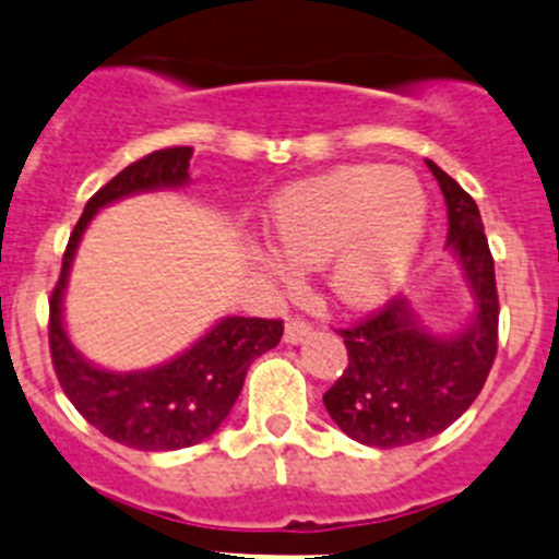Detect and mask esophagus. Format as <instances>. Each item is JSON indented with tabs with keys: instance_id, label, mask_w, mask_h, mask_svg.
I'll return each instance as SVG.
<instances>
[{
	"instance_id": "34e87169",
	"label": "esophagus",
	"mask_w": 559,
	"mask_h": 559,
	"mask_svg": "<svg viewBox=\"0 0 559 559\" xmlns=\"http://www.w3.org/2000/svg\"><path fill=\"white\" fill-rule=\"evenodd\" d=\"M306 335H311V322H308V319L292 317L289 322H286V330H284L286 344H297V341H302Z\"/></svg>"
}]
</instances>
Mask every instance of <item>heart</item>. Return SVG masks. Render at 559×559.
<instances>
[{"instance_id": "heart-1", "label": "heart", "mask_w": 559, "mask_h": 559, "mask_svg": "<svg viewBox=\"0 0 559 559\" xmlns=\"http://www.w3.org/2000/svg\"><path fill=\"white\" fill-rule=\"evenodd\" d=\"M426 229L415 177L377 164L338 166L284 188L270 204L275 253L264 267L289 284L292 267L330 259V286L349 306H371L399 286Z\"/></svg>"}]
</instances>
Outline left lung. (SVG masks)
Masks as SVG:
<instances>
[{
  "mask_svg": "<svg viewBox=\"0 0 559 559\" xmlns=\"http://www.w3.org/2000/svg\"><path fill=\"white\" fill-rule=\"evenodd\" d=\"M426 164L448 204V246L478 306L473 324L448 341L417 328L401 297L338 330L349 362L322 399L338 429L368 448L415 445L445 431L478 399L497 357L500 297L478 204L440 166Z\"/></svg>",
  "mask_w": 559,
  "mask_h": 559,
  "instance_id": "left-lung-1",
  "label": "left lung"
}]
</instances>
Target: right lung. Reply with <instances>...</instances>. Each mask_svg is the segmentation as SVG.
<instances>
[{
	"mask_svg": "<svg viewBox=\"0 0 559 559\" xmlns=\"http://www.w3.org/2000/svg\"><path fill=\"white\" fill-rule=\"evenodd\" d=\"M191 155V147L155 150L108 180L86 202L79 224L70 231L62 273L48 297V349L64 395L86 424L135 451H180L207 440L235 406L251 362L273 349L284 335L281 319L226 317L180 357L153 371L135 373L95 368L64 335L59 302L75 246L92 215L130 193L182 186Z\"/></svg>",
	"mask_w": 559,
	"mask_h": 559,
	"instance_id": "1",
	"label": "right lung"
}]
</instances>
